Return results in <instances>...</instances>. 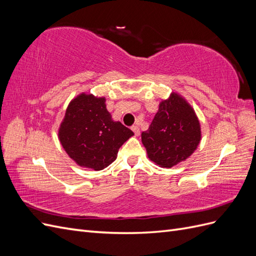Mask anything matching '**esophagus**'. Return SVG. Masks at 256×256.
Masks as SVG:
<instances>
[{"mask_svg":"<svg viewBox=\"0 0 256 256\" xmlns=\"http://www.w3.org/2000/svg\"><path fill=\"white\" fill-rule=\"evenodd\" d=\"M131 129H132V131L134 132L136 136H140V128H138V126H132V127H131Z\"/></svg>","mask_w":256,"mask_h":256,"instance_id":"esophagus-1","label":"esophagus"}]
</instances>
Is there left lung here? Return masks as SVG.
Segmentation results:
<instances>
[{
    "label": "left lung",
    "instance_id": "left-lung-1",
    "mask_svg": "<svg viewBox=\"0 0 256 256\" xmlns=\"http://www.w3.org/2000/svg\"><path fill=\"white\" fill-rule=\"evenodd\" d=\"M141 136L148 158L160 168H168L194 152L202 131L194 109L182 95L173 92L159 104L150 128Z\"/></svg>",
    "mask_w": 256,
    "mask_h": 256
}]
</instances>
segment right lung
Segmentation results:
<instances>
[{"label":"right lung","mask_w":256,"mask_h":256,"mask_svg":"<svg viewBox=\"0 0 256 256\" xmlns=\"http://www.w3.org/2000/svg\"><path fill=\"white\" fill-rule=\"evenodd\" d=\"M134 132L113 120L106 98L81 92L69 102L58 128V140L81 168L104 170L118 157L120 147Z\"/></svg>","instance_id":"add662e5"}]
</instances>
